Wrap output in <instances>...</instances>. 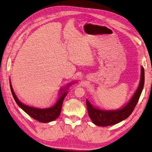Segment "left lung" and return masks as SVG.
<instances>
[{
    "instance_id": "obj_1",
    "label": "left lung",
    "mask_w": 152,
    "mask_h": 152,
    "mask_svg": "<svg viewBox=\"0 0 152 152\" xmlns=\"http://www.w3.org/2000/svg\"><path fill=\"white\" fill-rule=\"evenodd\" d=\"M144 84V69L141 68V78L139 86L133 95L131 100L123 108L118 110L106 111L94 108L88 100L86 106L88 112L92 122L99 126H108L120 123L128 117L134 111L135 107L139 101L140 94L142 93Z\"/></svg>"
}]
</instances>
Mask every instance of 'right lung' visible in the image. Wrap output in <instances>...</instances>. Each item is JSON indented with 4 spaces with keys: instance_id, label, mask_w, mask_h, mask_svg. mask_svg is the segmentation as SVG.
Instances as JSON below:
<instances>
[{
    "instance_id": "right-lung-1",
    "label": "right lung",
    "mask_w": 152,
    "mask_h": 152,
    "mask_svg": "<svg viewBox=\"0 0 152 152\" xmlns=\"http://www.w3.org/2000/svg\"><path fill=\"white\" fill-rule=\"evenodd\" d=\"M10 84L12 94L17 104L26 113L28 114L30 117H31L33 119L39 122H41V123H49V122L55 120L59 116L61 112L62 102H63L64 99L66 95H67V92H64L61 95L60 98L58 99L56 104L53 107H51V108L47 109H39L36 108H33V107H29L20 102L18 101V99L14 93L11 82H10Z\"/></svg>"
}]
</instances>
